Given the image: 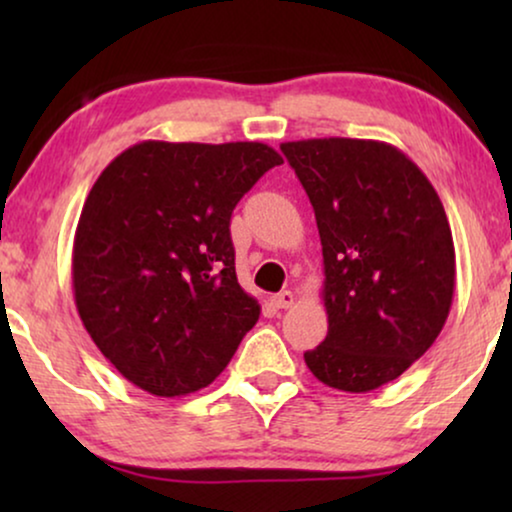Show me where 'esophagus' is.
Returning a JSON list of instances; mask_svg holds the SVG:
<instances>
[{"label":"esophagus","instance_id":"esophagus-1","mask_svg":"<svg viewBox=\"0 0 512 512\" xmlns=\"http://www.w3.org/2000/svg\"><path fill=\"white\" fill-rule=\"evenodd\" d=\"M293 300H296L293 291H282V293H277V296H272V305L279 307V310H286V307L293 305Z\"/></svg>","mask_w":512,"mask_h":512}]
</instances>
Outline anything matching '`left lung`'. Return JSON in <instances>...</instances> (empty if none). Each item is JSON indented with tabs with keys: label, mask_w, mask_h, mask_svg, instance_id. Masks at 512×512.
Masks as SVG:
<instances>
[{
	"label": "left lung",
	"mask_w": 512,
	"mask_h": 512,
	"mask_svg": "<svg viewBox=\"0 0 512 512\" xmlns=\"http://www.w3.org/2000/svg\"><path fill=\"white\" fill-rule=\"evenodd\" d=\"M317 219L328 333L305 352L328 387L363 394L403 375L443 331L454 242L426 174L375 139L284 142Z\"/></svg>",
	"instance_id": "left-lung-1"
}]
</instances>
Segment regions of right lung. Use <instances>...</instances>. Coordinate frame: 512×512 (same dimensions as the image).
<instances>
[{
	"label": "right lung",
	"mask_w": 512,
	"mask_h": 512,
	"mask_svg": "<svg viewBox=\"0 0 512 512\" xmlns=\"http://www.w3.org/2000/svg\"><path fill=\"white\" fill-rule=\"evenodd\" d=\"M284 160L261 142H139L104 167L72 249L79 317L107 361L153 396L212 384L261 305L235 275L230 216Z\"/></svg>",
	"instance_id": "right-lung-1"
}]
</instances>
